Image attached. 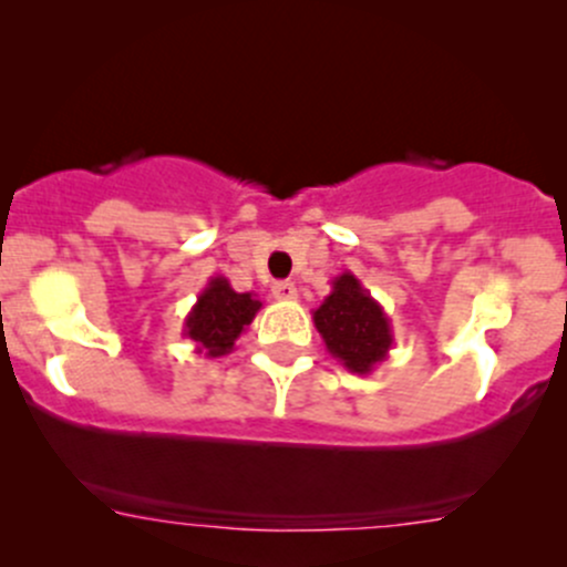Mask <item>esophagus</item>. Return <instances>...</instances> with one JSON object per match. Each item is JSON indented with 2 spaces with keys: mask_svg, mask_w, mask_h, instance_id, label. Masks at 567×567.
Returning a JSON list of instances; mask_svg holds the SVG:
<instances>
[{
  "mask_svg": "<svg viewBox=\"0 0 567 567\" xmlns=\"http://www.w3.org/2000/svg\"><path fill=\"white\" fill-rule=\"evenodd\" d=\"M271 290H274V296H277V299H282V301L296 299V285L288 282V279H282V282H274Z\"/></svg>",
  "mask_w": 567,
  "mask_h": 567,
  "instance_id": "obj_1",
  "label": "esophagus"
}]
</instances>
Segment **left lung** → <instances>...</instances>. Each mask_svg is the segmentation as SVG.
Wrapping results in <instances>:
<instances>
[{"label":"left lung","instance_id":"1","mask_svg":"<svg viewBox=\"0 0 567 567\" xmlns=\"http://www.w3.org/2000/svg\"><path fill=\"white\" fill-rule=\"evenodd\" d=\"M326 351L357 375H370L390 353L394 337L384 307L351 271L331 279V293L312 312Z\"/></svg>","mask_w":567,"mask_h":567}]
</instances>
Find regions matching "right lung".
I'll list each match as a JSON object with an SVG mask.
<instances>
[{
  "label": "right lung",
  "instance_id": "1",
  "mask_svg": "<svg viewBox=\"0 0 567 567\" xmlns=\"http://www.w3.org/2000/svg\"><path fill=\"white\" fill-rule=\"evenodd\" d=\"M262 301L255 293H238L225 277H210L192 312L183 320V334L194 342V351L216 359L236 348L238 337L255 320Z\"/></svg>",
  "mask_w": 567,
  "mask_h": 567
}]
</instances>
